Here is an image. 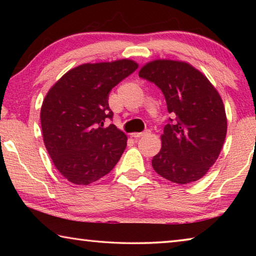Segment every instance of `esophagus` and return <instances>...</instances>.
<instances>
[{
  "mask_svg": "<svg viewBox=\"0 0 256 256\" xmlns=\"http://www.w3.org/2000/svg\"><path fill=\"white\" fill-rule=\"evenodd\" d=\"M148 134H150V131H149V130H146V131H144V132H136V133H132V136L136 138H141V136H148Z\"/></svg>",
  "mask_w": 256,
  "mask_h": 256,
  "instance_id": "1",
  "label": "esophagus"
}]
</instances>
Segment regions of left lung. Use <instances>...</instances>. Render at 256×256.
<instances>
[{"mask_svg": "<svg viewBox=\"0 0 256 256\" xmlns=\"http://www.w3.org/2000/svg\"><path fill=\"white\" fill-rule=\"evenodd\" d=\"M138 76L158 86L175 120L164 128L162 149L152 158L157 174L177 184L204 176L218 159L227 133L222 99L206 76L188 63L156 60Z\"/></svg>", "mask_w": 256, "mask_h": 256, "instance_id": "obj_1", "label": "left lung"}]
</instances>
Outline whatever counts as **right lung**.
Masks as SVG:
<instances>
[{"label": "right lung", "mask_w": 256, "mask_h": 256, "mask_svg": "<svg viewBox=\"0 0 256 256\" xmlns=\"http://www.w3.org/2000/svg\"><path fill=\"white\" fill-rule=\"evenodd\" d=\"M132 60L86 63L66 72L42 102L40 122L48 154L64 178L88 185L110 172L126 148L128 138L106 118L110 90L136 71Z\"/></svg>", "instance_id": "add662e5"}]
</instances>
